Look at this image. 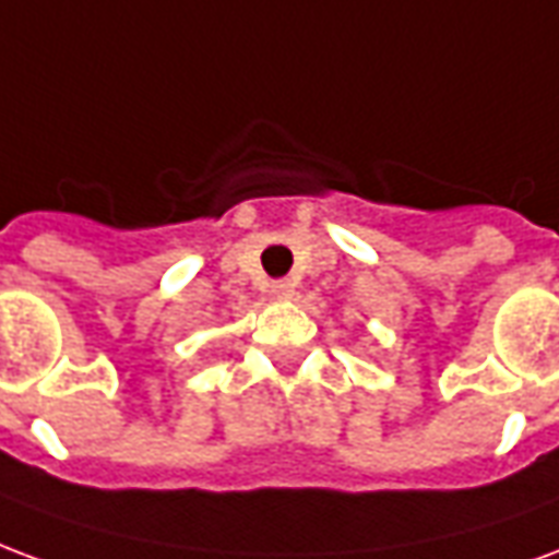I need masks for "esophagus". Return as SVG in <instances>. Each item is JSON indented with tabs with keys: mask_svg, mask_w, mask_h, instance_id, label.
<instances>
[{
	"mask_svg": "<svg viewBox=\"0 0 559 559\" xmlns=\"http://www.w3.org/2000/svg\"><path fill=\"white\" fill-rule=\"evenodd\" d=\"M272 299H293V293H296V284L293 281H272Z\"/></svg>",
	"mask_w": 559,
	"mask_h": 559,
	"instance_id": "obj_1",
	"label": "esophagus"
}]
</instances>
